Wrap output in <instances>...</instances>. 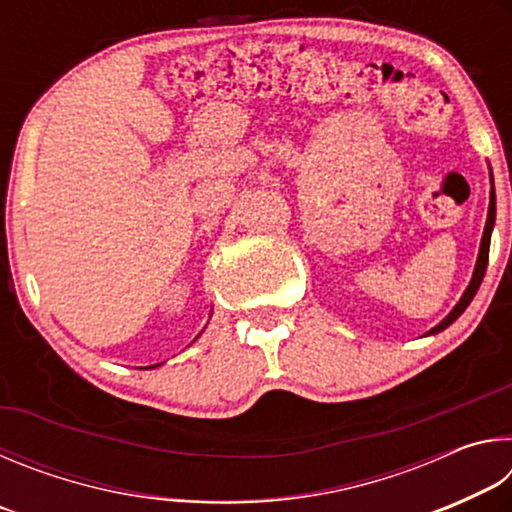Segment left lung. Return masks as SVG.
Segmentation results:
<instances>
[{
    "instance_id": "8db88e82",
    "label": "left lung",
    "mask_w": 512,
    "mask_h": 512,
    "mask_svg": "<svg viewBox=\"0 0 512 512\" xmlns=\"http://www.w3.org/2000/svg\"><path fill=\"white\" fill-rule=\"evenodd\" d=\"M495 214H497V207H495V187L490 189V207H488V221H485V230H483V237H481V248H479V257H476V266H474V273H472V280L467 284L465 293L461 296V300L456 302V307L449 311V314L440 320L436 327H431L427 336L431 334H438L447 329L449 325L454 323V320L463 314V311L470 307L472 298L476 296V291H479L481 282H483V275H485V266H488V253H490V237H492V228H495Z\"/></svg>"
}]
</instances>
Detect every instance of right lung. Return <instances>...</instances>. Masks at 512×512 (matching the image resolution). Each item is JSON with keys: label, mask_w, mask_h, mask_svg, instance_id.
I'll list each match as a JSON object with an SVG mask.
<instances>
[{"label": "right lung", "mask_w": 512, "mask_h": 512, "mask_svg": "<svg viewBox=\"0 0 512 512\" xmlns=\"http://www.w3.org/2000/svg\"><path fill=\"white\" fill-rule=\"evenodd\" d=\"M210 318H212V314H210ZM198 336H201V334H198ZM198 336H196V339H198ZM196 339H194V341H196ZM155 366H162V363H155ZM155 366H149V368H155Z\"/></svg>", "instance_id": "right-lung-1"}]
</instances>
